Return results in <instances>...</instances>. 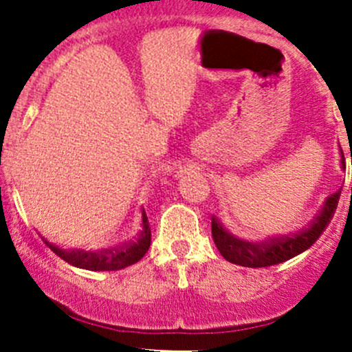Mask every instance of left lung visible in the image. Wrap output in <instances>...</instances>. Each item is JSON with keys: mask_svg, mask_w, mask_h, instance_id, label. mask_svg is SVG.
<instances>
[{"mask_svg": "<svg viewBox=\"0 0 352 352\" xmlns=\"http://www.w3.org/2000/svg\"><path fill=\"white\" fill-rule=\"evenodd\" d=\"M342 155V168H346V162H344ZM340 190L333 192L332 196L327 197L325 204H323L322 211L315 217V220L308 225L306 228L299 230L298 234L292 235H280V237H272L270 241L265 242H248L242 239L232 235L217 218H211V234H213V241L217 244L218 251L223 256L227 261L234 263V265H241V267L249 268H261V267H272V265H278L282 261L294 258V256L301 254L308 248H311L316 242V239L323 234L327 225L332 220L333 213H336L337 203H339Z\"/></svg>", "mask_w": 352, "mask_h": 352, "instance_id": "8db88e82", "label": "left lung"}]
</instances>
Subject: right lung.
<instances>
[{"mask_svg":"<svg viewBox=\"0 0 352 352\" xmlns=\"http://www.w3.org/2000/svg\"><path fill=\"white\" fill-rule=\"evenodd\" d=\"M46 242V245H50L54 254L70 263L72 267L94 272H113L131 267L148 252L149 245H151V228H149L146 211L142 210V230L139 232L134 241L125 242L124 245H118V248L101 249V251H82V249L65 251V249L58 248L51 242Z\"/></svg>","mask_w":352,"mask_h":352,"instance_id":"right-lung-1","label":"right lung"}]
</instances>
